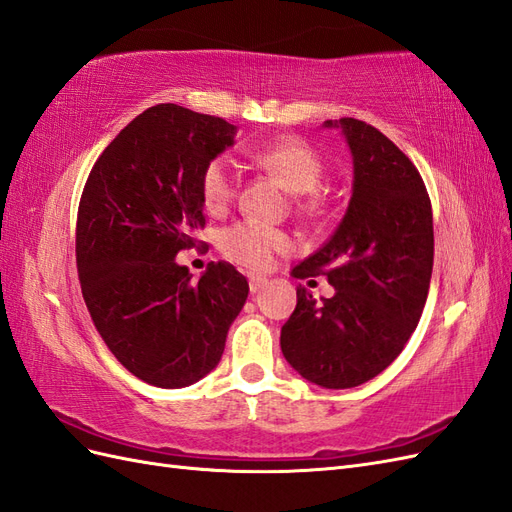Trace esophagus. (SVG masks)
I'll list each match as a JSON object with an SVG mask.
<instances>
[{"mask_svg": "<svg viewBox=\"0 0 512 512\" xmlns=\"http://www.w3.org/2000/svg\"><path fill=\"white\" fill-rule=\"evenodd\" d=\"M264 285H266L264 276H251V279H248V289H251V294H257Z\"/></svg>", "mask_w": 512, "mask_h": 512, "instance_id": "obj_1", "label": "esophagus"}]
</instances>
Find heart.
<instances>
[{"label":"heart","instance_id":"b5f03b06","mask_svg":"<svg viewBox=\"0 0 512 512\" xmlns=\"http://www.w3.org/2000/svg\"><path fill=\"white\" fill-rule=\"evenodd\" d=\"M253 163L279 182L287 193L296 195V208L304 216L324 210V197L317 186L324 178V160L313 145L300 137L272 139L251 152ZM238 178L227 158H214L201 175V201L210 214H225L236 199ZM291 248L285 231L259 223H238L223 231L221 251L233 264L248 270H264L274 255Z\"/></svg>","mask_w":512,"mask_h":512}]
</instances>
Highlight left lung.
Instances as JSON below:
<instances>
[{
  "label": "left lung",
  "mask_w": 512,
  "mask_h": 512,
  "mask_svg": "<svg viewBox=\"0 0 512 512\" xmlns=\"http://www.w3.org/2000/svg\"><path fill=\"white\" fill-rule=\"evenodd\" d=\"M324 126L339 128L352 152V199L332 238L291 274H324L334 296L317 304L300 285L281 349L306 382L341 390L382 373L416 330L433 270V212L418 169L386 135L354 118Z\"/></svg>",
  "instance_id": "left-lung-1"
}]
</instances>
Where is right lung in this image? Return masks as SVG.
Returning <instances> with one entry per match:
<instances>
[{"mask_svg":"<svg viewBox=\"0 0 512 512\" xmlns=\"http://www.w3.org/2000/svg\"><path fill=\"white\" fill-rule=\"evenodd\" d=\"M238 128L156 105L120 130L85 182L77 216L83 300L111 354L145 384L184 388L223 356L248 296L225 261L195 283L175 261L206 227L201 175Z\"/></svg>","mask_w":512,"mask_h":512,"instance_id":"right-lung-1","label":"right lung"}]
</instances>
